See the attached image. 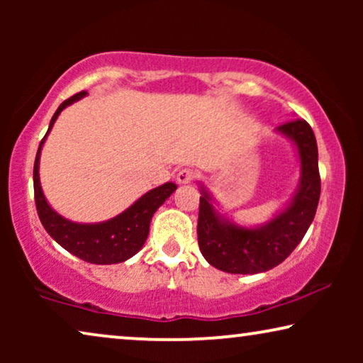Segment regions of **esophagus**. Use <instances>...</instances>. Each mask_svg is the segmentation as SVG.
I'll return each instance as SVG.
<instances>
[{"label": "esophagus", "mask_w": 363, "mask_h": 363, "mask_svg": "<svg viewBox=\"0 0 363 363\" xmlns=\"http://www.w3.org/2000/svg\"><path fill=\"white\" fill-rule=\"evenodd\" d=\"M196 173L193 168H182V170H178L177 173V182L180 183V185H186V183H191L195 180Z\"/></svg>", "instance_id": "34e87169"}]
</instances>
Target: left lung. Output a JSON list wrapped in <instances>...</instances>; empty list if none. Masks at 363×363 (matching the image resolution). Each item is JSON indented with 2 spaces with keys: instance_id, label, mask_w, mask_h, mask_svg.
Returning a JSON list of instances; mask_svg holds the SVG:
<instances>
[{
  "instance_id": "left-lung-1",
  "label": "left lung",
  "mask_w": 363,
  "mask_h": 363,
  "mask_svg": "<svg viewBox=\"0 0 363 363\" xmlns=\"http://www.w3.org/2000/svg\"><path fill=\"white\" fill-rule=\"evenodd\" d=\"M291 138L301 158V180L284 211L257 228L238 226L223 218L211 205V195L201 186L198 213V245L205 259L231 274H257L281 264L309 230L320 196L317 142L309 123L302 118L276 128Z\"/></svg>"
}]
</instances>
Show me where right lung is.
<instances>
[{"instance_id":"obj_1","label":"right lung","mask_w":363,"mask_h":363,"mask_svg":"<svg viewBox=\"0 0 363 363\" xmlns=\"http://www.w3.org/2000/svg\"><path fill=\"white\" fill-rule=\"evenodd\" d=\"M86 94L87 92H79L76 96L69 97L57 107L56 113L51 118L46 135L39 143L36 160H34V200H36V210L44 230L64 250L81 257L82 261L92 262V264H117V262L127 261L128 257L142 250L143 242L147 241L148 230H150L153 213L177 190V185L168 182L165 185L153 188L121 215L102 223H92V225L69 221L49 206L44 198L41 182H39V157H41L43 143L46 140L48 133L51 132L59 113L67 106L82 99Z\"/></svg>"}]
</instances>
